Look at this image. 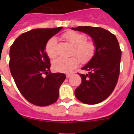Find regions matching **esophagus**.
Wrapping results in <instances>:
<instances>
[{"label":"esophagus","mask_w":134,"mask_h":134,"mask_svg":"<svg viewBox=\"0 0 134 134\" xmlns=\"http://www.w3.org/2000/svg\"><path fill=\"white\" fill-rule=\"evenodd\" d=\"M71 76V73H67V74H66V77H67V78H69Z\"/></svg>","instance_id":"1"}]
</instances>
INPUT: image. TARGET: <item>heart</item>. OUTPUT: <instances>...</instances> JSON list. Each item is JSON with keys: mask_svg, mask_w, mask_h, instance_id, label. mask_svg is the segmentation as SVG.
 I'll return each instance as SVG.
<instances>
[{"mask_svg": "<svg viewBox=\"0 0 134 134\" xmlns=\"http://www.w3.org/2000/svg\"><path fill=\"white\" fill-rule=\"evenodd\" d=\"M65 41L74 47L72 56L78 58L82 63L90 62L94 56L97 47L94 42L87 41V37L82 34L74 31H69L62 35ZM57 39L52 37L47 41L45 45V51L48 57L54 59L57 56ZM79 59L75 56L70 58H59L52 63L53 68L59 72H70L79 64Z\"/></svg>", "mask_w": 134, "mask_h": 134, "instance_id": "heart-1", "label": "heart"}]
</instances>
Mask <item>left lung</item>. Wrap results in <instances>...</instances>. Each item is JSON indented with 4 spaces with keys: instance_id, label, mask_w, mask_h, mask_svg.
I'll return each mask as SVG.
<instances>
[{
    "instance_id": "obj_1",
    "label": "left lung",
    "mask_w": 134,
    "mask_h": 134,
    "mask_svg": "<svg viewBox=\"0 0 134 134\" xmlns=\"http://www.w3.org/2000/svg\"><path fill=\"white\" fill-rule=\"evenodd\" d=\"M71 29L91 36L97 47L94 56L82 68L88 73L78 74L82 83L75 90V97L87 104L100 103L113 92L118 81L121 58L119 42L115 35L100 27L85 26Z\"/></svg>"
}]
</instances>
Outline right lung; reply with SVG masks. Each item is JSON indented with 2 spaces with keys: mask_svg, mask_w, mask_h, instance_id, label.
Wrapping results in <instances>:
<instances>
[{
  "mask_svg": "<svg viewBox=\"0 0 134 134\" xmlns=\"http://www.w3.org/2000/svg\"><path fill=\"white\" fill-rule=\"evenodd\" d=\"M63 27L37 28L20 35L9 50V69L17 88L30 103L47 106L56 102L65 74L50 71L47 41Z\"/></svg>",
  "mask_w": 134,
  "mask_h": 134,
  "instance_id": "add662e5",
  "label": "right lung"
}]
</instances>
